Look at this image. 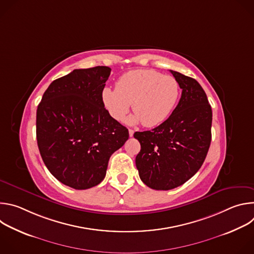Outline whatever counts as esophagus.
I'll return each instance as SVG.
<instances>
[{"label":"esophagus","mask_w":254,"mask_h":254,"mask_svg":"<svg viewBox=\"0 0 254 254\" xmlns=\"http://www.w3.org/2000/svg\"><path fill=\"white\" fill-rule=\"evenodd\" d=\"M133 132H134V131H133V129H131V128H129V129H128V134H129V136H130V137H131V136H133Z\"/></svg>","instance_id":"obj_1"}]
</instances>
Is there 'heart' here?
I'll use <instances>...</instances> for the list:
<instances>
[{
	"label": "heart",
	"mask_w": 254,
	"mask_h": 254,
	"mask_svg": "<svg viewBox=\"0 0 254 254\" xmlns=\"http://www.w3.org/2000/svg\"><path fill=\"white\" fill-rule=\"evenodd\" d=\"M179 97L177 79L153 69L128 71L118 79L116 89L105 87L101 92L102 103L114 120L122 121L131 103L134 115L127 119V123L141 122L147 127L164 123L173 113Z\"/></svg>",
	"instance_id": "b5f03b06"
}]
</instances>
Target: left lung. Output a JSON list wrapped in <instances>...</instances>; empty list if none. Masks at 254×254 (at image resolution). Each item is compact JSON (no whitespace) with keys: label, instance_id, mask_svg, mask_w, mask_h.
I'll return each mask as SVG.
<instances>
[{"label":"left lung","instance_id":"left-lung-1","mask_svg":"<svg viewBox=\"0 0 254 254\" xmlns=\"http://www.w3.org/2000/svg\"><path fill=\"white\" fill-rule=\"evenodd\" d=\"M182 88L167 121L152 130L136 131L140 143L135 166L140 180L155 190L183 185L203 165L211 143L212 110L197 80L170 70Z\"/></svg>","mask_w":254,"mask_h":254}]
</instances>
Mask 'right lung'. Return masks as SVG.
Returning <instances> with one entry per match:
<instances>
[{
	"label": "right lung",
	"mask_w": 254,
	"mask_h": 254,
	"mask_svg": "<svg viewBox=\"0 0 254 254\" xmlns=\"http://www.w3.org/2000/svg\"><path fill=\"white\" fill-rule=\"evenodd\" d=\"M111 71L107 66L73 70L49 85L37 108L42 160L58 181L76 190L98 185L111 156L128 138L127 128L102 103Z\"/></svg>",
	"instance_id": "obj_1"
}]
</instances>
